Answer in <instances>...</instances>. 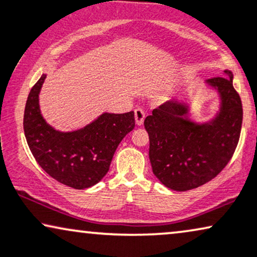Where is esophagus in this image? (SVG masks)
Wrapping results in <instances>:
<instances>
[{
    "instance_id": "esophagus-1",
    "label": "esophagus",
    "mask_w": 257,
    "mask_h": 257,
    "mask_svg": "<svg viewBox=\"0 0 257 257\" xmlns=\"http://www.w3.org/2000/svg\"><path fill=\"white\" fill-rule=\"evenodd\" d=\"M145 117H146V114L145 111L142 110V109H135V121H136V124L138 125H142L143 124V121H145Z\"/></svg>"
}]
</instances>
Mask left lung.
<instances>
[{"instance_id": "obj_1", "label": "left lung", "mask_w": 257, "mask_h": 257, "mask_svg": "<svg viewBox=\"0 0 257 257\" xmlns=\"http://www.w3.org/2000/svg\"><path fill=\"white\" fill-rule=\"evenodd\" d=\"M223 73L225 77L206 81L220 98L218 111L209 121H193L190 103L183 100L166 102L145 119L153 173L170 189L186 191L209 182L237 147L243 110L231 71Z\"/></svg>"}]
</instances>
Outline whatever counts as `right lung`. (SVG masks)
Returning <instances> with one entry per match:
<instances>
[{"label": "right lung", "instance_id": "obj_1", "mask_svg": "<svg viewBox=\"0 0 257 257\" xmlns=\"http://www.w3.org/2000/svg\"><path fill=\"white\" fill-rule=\"evenodd\" d=\"M46 77L42 74L27 100L23 117L27 143L48 175L74 189H85L108 173L119 142L134 129V111L103 112L77 131H56L40 109L39 95Z\"/></svg>", "mask_w": 257, "mask_h": 257}]
</instances>
